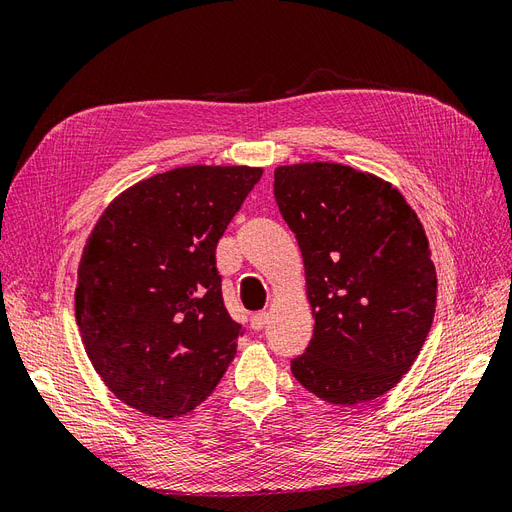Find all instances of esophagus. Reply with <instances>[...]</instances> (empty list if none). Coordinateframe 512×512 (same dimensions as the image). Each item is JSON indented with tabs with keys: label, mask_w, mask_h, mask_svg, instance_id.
<instances>
[{
	"label": "esophagus",
	"mask_w": 512,
	"mask_h": 512,
	"mask_svg": "<svg viewBox=\"0 0 512 512\" xmlns=\"http://www.w3.org/2000/svg\"><path fill=\"white\" fill-rule=\"evenodd\" d=\"M267 322H269V314L267 312H258V314L252 316V329L254 331H262V329L267 327Z\"/></svg>",
	"instance_id": "obj_1"
}]
</instances>
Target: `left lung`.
Segmentation results:
<instances>
[{
  "instance_id": "left-lung-1",
  "label": "left lung",
  "mask_w": 512,
  "mask_h": 512,
  "mask_svg": "<svg viewBox=\"0 0 512 512\" xmlns=\"http://www.w3.org/2000/svg\"><path fill=\"white\" fill-rule=\"evenodd\" d=\"M273 194L297 237L314 335L292 374L337 406L401 380L436 314L425 228L393 183L335 162L275 168Z\"/></svg>"
}]
</instances>
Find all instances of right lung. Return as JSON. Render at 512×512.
Listing matches in <instances>:
<instances>
[{
	"mask_svg": "<svg viewBox=\"0 0 512 512\" xmlns=\"http://www.w3.org/2000/svg\"><path fill=\"white\" fill-rule=\"evenodd\" d=\"M260 166H181L123 190L79 262L74 312L96 374L156 418L192 412L237 354L215 247Z\"/></svg>",
	"mask_w": 512,
	"mask_h": 512,
	"instance_id": "1",
	"label": "right lung"
}]
</instances>
